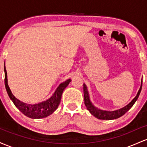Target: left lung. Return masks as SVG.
<instances>
[{
  "label": "left lung",
  "instance_id": "8db88e82",
  "mask_svg": "<svg viewBox=\"0 0 147 147\" xmlns=\"http://www.w3.org/2000/svg\"><path fill=\"white\" fill-rule=\"evenodd\" d=\"M142 86V83L141 86L140 88V90H138L137 95L136 96L134 99L129 103L128 105H126L124 107L122 108V109H119V110H116L113 111H103L100 110V109L96 108L92 102L90 100V97H89L88 91L87 87L85 84H84V104L85 106H86V109L93 116L97 117V119H104V120H111V119H115L122 117L124 114L127 112L128 111L131 109L136 102L138 97H139L140 94Z\"/></svg>",
  "mask_w": 147,
  "mask_h": 147
}]
</instances>
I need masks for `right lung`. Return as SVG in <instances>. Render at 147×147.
Here are the masks:
<instances>
[{"instance_id":"add662e5","label":"right lung","mask_w":147,"mask_h":147,"mask_svg":"<svg viewBox=\"0 0 147 147\" xmlns=\"http://www.w3.org/2000/svg\"><path fill=\"white\" fill-rule=\"evenodd\" d=\"M4 71L5 86L6 90L9 98L11 99L16 107L22 113L24 114L27 117L32 118V119H41V118L46 117L51 115L54 111H56L60 104L61 95L64 89L68 86L69 83L71 82V79H69L61 84L54 92L53 95L46 101L38 103V104H30L21 102L13 95L7 84V75L5 66L4 67Z\"/></svg>"}]
</instances>
